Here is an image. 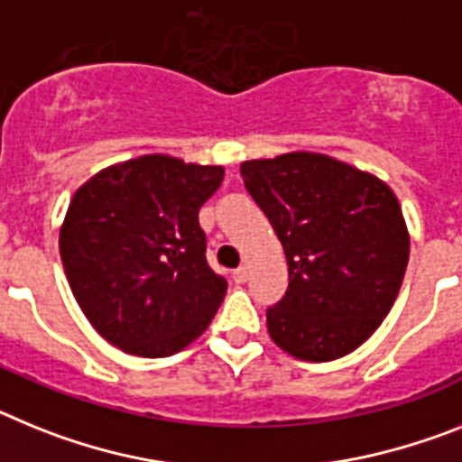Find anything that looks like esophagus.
I'll return each mask as SVG.
<instances>
[{"label":"esophagus","mask_w":462,"mask_h":462,"mask_svg":"<svg viewBox=\"0 0 462 462\" xmlns=\"http://www.w3.org/2000/svg\"><path fill=\"white\" fill-rule=\"evenodd\" d=\"M232 279H235L236 283H246V279H248V267H246V264H242V267H236V270L232 272Z\"/></svg>","instance_id":"esophagus-1"}]
</instances>
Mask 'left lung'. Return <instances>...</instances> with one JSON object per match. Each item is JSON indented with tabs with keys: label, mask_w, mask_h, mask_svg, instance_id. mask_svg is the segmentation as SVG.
Listing matches in <instances>:
<instances>
[{
	"label": "left lung",
	"mask_w": 462,
	"mask_h": 462,
	"mask_svg": "<svg viewBox=\"0 0 462 462\" xmlns=\"http://www.w3.org/2000/svg\"><path fill=\"white\" fill-rule=\"evenodd\" d=\"M251 198L288 260V291L267 309L272 342L328 363L381 326L402 286L409 230L379 176L309 151L242 162Z\"/></svg>",
	"instance_id": "left-lung-1"
}]
</instances>
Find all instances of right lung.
<instances>
[{
  "instance_id": "obj_1",
  "label": "right lung",
  "mask_w": 462,
  "mask_h": 462,
  "mask_svg": "<svg viewBox=\"0 0 462 462\" xmlns=\"http://www.w3.org/2000/svg\"><path fill=\"white\" fill-rule=\"evenodd\" d=\"M218 164L164 153L88 179L60 227V255L90 326L120 351L164 358L195 342L226 298L207 264L199 207L223 183Z\"/></svg>"
}]
</instances>
